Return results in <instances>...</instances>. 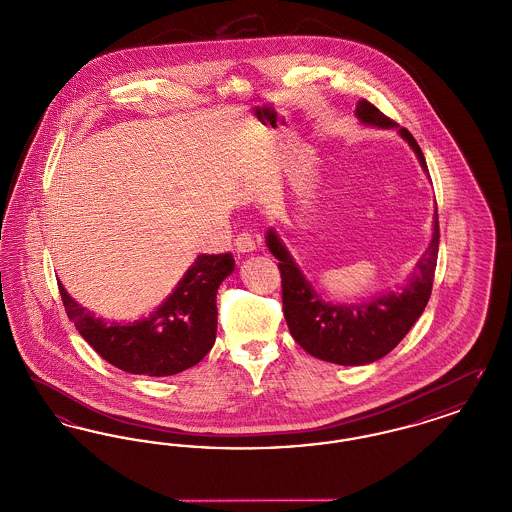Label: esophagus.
Listing matches in <instances>:
<instances>
[{"label": "esophagus", "mask_w": 512, "mask_h": 512, "mask_svg": "<svg viewBox=\"0 0 512 512\" xmlns=\"http://www.w3.org/2000/svg\"><path fill=\"white\" fill-rule=\"evenodd\" d=\"M234 245H236V249H238V253H242V255H247V253H253L255 251V240H253V236L251 234H240L236 240H234Z\"/></svg>", "instance_id": "1"}]
</instances>
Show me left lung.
<instances>
[{
    "instance_id": "8db88e82",
    "label": "left lung",
    "mask_w": 512,
    "mask_h": 512,
    "mask_svg": "<svg viewBox=\"0 0 512 512\" xmlns=\"http://www.w3.org/2000/svg\"><path fill=\"white\" fill-rule=\"evenodd\" d=\"M355 115L365 126L397 130L428 174L426 159L407 128H399L366 99L357 103ZM265 240L268 251L280 261L284 317L293 340L320 361L343 366L368 365L386 357L407 336L428 305L438 263V207L430 244L407 280L397 290H388L366 301H326L307 280L274 228L268 230Z\"/></svg>"
}]
</instances>
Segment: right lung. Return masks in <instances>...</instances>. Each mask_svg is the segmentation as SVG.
Returning a JSON list of instances; mask_svg holds the SVG:
<instances>
[{"instance_id":"add662e5","label":"right lung","mask_w":512,"mask_h":512,"mask_svg":"<svg viewBox=\"0 0 512 512\" xmlns=\"http://www.w3.org/2000/svg\"><path fill=\"white\" fill-rule=\"evenodd\" d=\"M232 253L197 255L171 295L149 315L117 322L74 301L59 282L65 311L78 334L107 363L130 374L172 376L197 365L217 338V292L234 272Z\"/></svg>"}]
</instances>
